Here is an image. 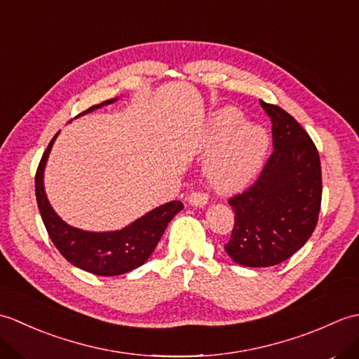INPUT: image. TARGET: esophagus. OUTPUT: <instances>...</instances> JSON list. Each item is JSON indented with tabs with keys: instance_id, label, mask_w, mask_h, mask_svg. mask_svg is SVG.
<instances>
[{
	"instance_id": "esophagus-1",
	"label": "esophagus",
	"mask_w": 359,
	"mask_h": 359,
	"mask_svg": "<svg viewBox=\"0 0 359 359\" xmlns=\"http://www.w3.org/2000/svg\"><path fill=\"white\" fill-rule=\"evenodd\" d=\"M208 199H210L208 193L194 191L191 196H189V201L188 202L191 203V205H194V207H203V205H207Z\"/></svg>"
}]
</instances>
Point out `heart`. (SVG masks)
<instances>
[{
	"label": "heart",
	"mask_w": 359,
	"mask_h": 359,
	"mask_svg": "<svg viewBox=\"0 0 359 359\" xmlns=\"http://www.w3.org/2000/svg\"><path fill=\"white\" fill-rule=\"evenodd\" d=\"M241 123L242 114L234 108L220 109L211 118L207 143L219 144L205 160V174L222 191L248 184L269 148V137L261 126Z\"/></svg>",
	"instance_id": "b5f03b06"
}]
</instances>
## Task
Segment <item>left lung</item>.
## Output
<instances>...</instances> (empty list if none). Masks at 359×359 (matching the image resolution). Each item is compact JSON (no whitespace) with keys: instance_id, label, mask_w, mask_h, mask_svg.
I'll use <instances>...</instances> for the list:
<instances>
[{"instance_id":"obj_1","label":"left lung","mask_w":359,"mask_h":359,"mask_svg":"<svg viewBox=\"0 0 359 359\" xmlns=\"http://www.w3.org/2000/svg\"><path fill=\"white\" fill-rule=\"evenodd\" d=\"M259 103L271 120L273 152L253 184L228 201L234 226L225 251L245 266H271L293 256L315 231L323 199L313 140L280 106Z\"/></svg>"}]
</instances>
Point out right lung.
<instances>
[{
  "label": "right lung",
  "instance_id": "1",
  "mask_svg": "<svg viewBox=\"0 0 359 359\" xmlns=\"http://www.w3.org/2000/svg\"><path fill=\"white\" fill-rule=\"evenodd\" d=\"M112 102L114 100H108L90 106L89 109L81 114L90 112ZM57 135L58 134L53 135V139L46 148L35 174L38 210H40L43 224L53 245L57 247L67 262L81 270L97 274V276H117V274L131 271L147 262L157 247L170 220L184 208V203L180 201H171L160 205L158 208L149 211L148 215H144L120 231L90 233L69 226L52 210L43 187L46 160H48L52 143Z\"/></svg>",
  "mask_w": 359,
  "mask_h": 359
}]
</instances>
